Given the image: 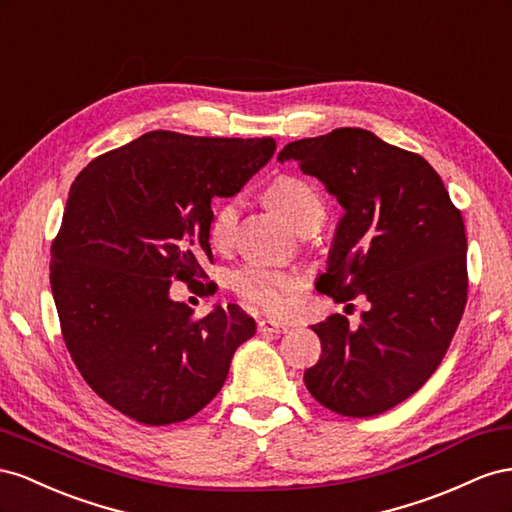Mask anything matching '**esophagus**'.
<instances>
[{"mask_svg": "<svg viewBox=\"0 0 512 512\" xmlns=\"http://www.w3.org/2000/svg\"><path fill=\"white\" fill-rule=\"evenodd\" d=\"M257 330H259V334H281V332H287V326L279 324V321L259 319L257 321Z\"/></svg>", "mask_w": 512, "mask_h": 512, "instance_id": "1", "label": "esophagus"}]
</instances>
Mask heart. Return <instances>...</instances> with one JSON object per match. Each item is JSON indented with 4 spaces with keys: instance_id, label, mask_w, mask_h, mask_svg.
Returning a JSON list of instances; mask_svg holds the SVG:
<instances>
[{
    "instance_id": "obj_1",
    "label": "heart",
    "mask_w": 512,
    "mask_h": 512,
    "mask_svg": "<svg viewBox=\"0 0 512 512\" xmlns=\"http://www.w3.org/2000/svg\"><path fill=\"white\" fill-rule=\"evenodd\" d=\"M266 199L296 231L321 227V221L326 216L324 203H321V197L317 195L315 188L306 180L298 178V175H281V178H276L268 186ZM236 225L238 203L227 199L214 210L212 216L210 236L214 244L227 246L233 238ZM231 287L246 302L257 304L268 313H283L294 302L302 287V279L298 272L279 270L253 261V264H246L238 272H233Z\"/></svg>"
}]
</instances>
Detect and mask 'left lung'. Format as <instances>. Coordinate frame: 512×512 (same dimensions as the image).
Wrapping results in <instances>:
<instances>
[{
    "instance_id": "1",
    "label": "left lung",
    "mask_w": 512,
    "mask_h": 512,
    "mask_svg": "<svg viewBox=\"0 0 512 512\" xmlns=\"http://www.w3.org/2000/svg\"><path fill=\"white\" fill-rule=\"evenodd\" d=\"M279 160L345 210L317 289L369 302L358 328L339 313L311 326L321 356L304 384L341 416H377L422 388L455 337L467 302L463 216L425 158L369 130L287 143Z\"/></svg>"
}]
</instances>
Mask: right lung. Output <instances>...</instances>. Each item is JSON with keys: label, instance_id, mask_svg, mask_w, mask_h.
<instances>
[{"label": "right lung", "instance_id": "right-lung-1", "mask_svg": "<svg viewBox=\"0 0 512 512\" xmlns=\"http://www.w3.org/2000/svg\"><path fill=\"white\" fill-rule=\"evenodd\" d=\"M274 150L270 137L152 130L72 182L51 246V291L72 362L124 416L150 427L195 416L255 334L238 304L195 317L169 287L206 279L212 199L236 195Z\"/></svg>", "mask_w": 512, "mask_h": 512}]
</instances>
